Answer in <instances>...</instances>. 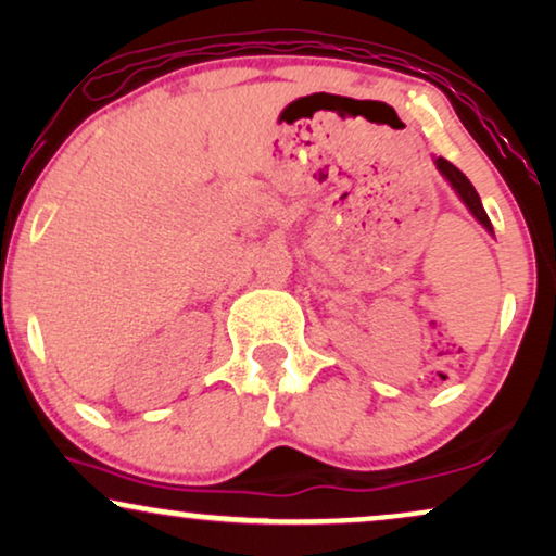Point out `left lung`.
Wrapping results in <instances>:
<instances>
[{
  "label": "left lung",
  "instance_id": "obj_1",
  "mask_svg": "<svg viewBox=\"0 0 556 556\" xmlns=\"http://www.w3.org/2000/svg\"><path fill=\"white\" fill-rule=\"evenodd\" d=\"M434 165H438L440 175L445 177V180L450 182V188H453V190L457 192V198H460V201L465 203V208H468V211L472 213V218H476L478 224L483 226L485 231L493 236L491 218H488V213H485V208H483V203H480L478 190L472 188V182L468 180V177H465V175L460 173V169H457V167L453 165V162H447L445 157H434Z\"/></svg>",
  "mask_w": 556,
  "mask_h": 556
}]
</instances>
